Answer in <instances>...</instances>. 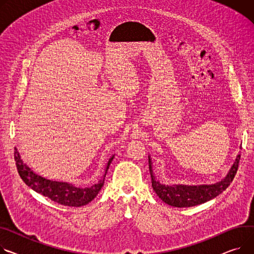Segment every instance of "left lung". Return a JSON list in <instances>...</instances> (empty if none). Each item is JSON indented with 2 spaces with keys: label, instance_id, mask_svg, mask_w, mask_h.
<instances>
[{
  "label": "left lung",
  "instance_id": "obj_1",
  "mask_svg": "<svg viewBox=\"0 0 254 254\" xmlns=\"http://www.w3.org/2000/svg\"><path fill=\"white\" fill-rule=\"evenodd\" d=\"M149 159V171L152 180V188L157 196L165 202L166 204L175 207H191L215 198L223 193L232 183L238 170L240 161V154L236 157L233 165L231 166L227 176L215 184L211 185H164L161 184L153 174V163L151 156Z\"/></svg>",
  "mask_w": 254,
  "mask_h": 254
}]
</instances>
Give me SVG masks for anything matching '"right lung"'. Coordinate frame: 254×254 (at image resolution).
Returning <instances> with one entry per match:
<instances>
[{
	"label": "right lung",
	"mask_w": 254,
	"mask_h": 254,
	"mask_svg": "<svg viewBox=\"0 0 254 254\" xmlns=\"http://www.w3.org/2000/svg\"><path fill=\"white\" fill-rule=\"evenodd\" d=\"M14 158L20 178L30 189L36 191L37 193L44 195L45 197L50 198L58 204L65 206L79 207L90 203V202L93 199H95V197L98 195L101 188L103 187L107 171L111 161L114 158V155H112L107 162L103 179L100 180L98 184H95L91 186V187L87 188L76 187V186L68 182L48 180L46 178H43L42 176L37 175L27 164L23 162V160L20 157L19 152L17 151L16 148L14 152Z\"/></svg>",
	"instance_id": "right-lung-1"
}]
</instances>
